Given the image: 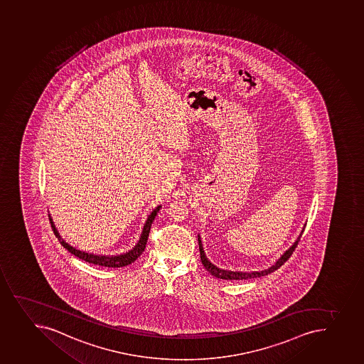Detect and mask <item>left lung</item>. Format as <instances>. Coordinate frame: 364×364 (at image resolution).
<instances>
[{
	"mask_svg": "<svg viewBox=\"0 0 364 364\" xmlns=\"http://www.w3.org/2000/svg\"><path fill=\"white\" fill-rule=\"evenodd\" d=\"M299 239H301V235L298 237V239L294 242V245L291 246L290 249L287 250V252H285L284 255H283V256L276 262V264L272 265V267H269V269H267V270L259 271V272H258V271H255V272H239V271L223 270V269H219V267L213 265V264L206 258L204 249H203V244H201L200 235H198L199 251H200V260L203 265H204L205 269H206L212 276H215V277L220 278V279H230V281H233V279H235V281H240V279H251V278L262 277V276H267V274H271V272H274V271L277 270V269H279V267H281L282 265H283V264L290 258L291 255L294 253V249L297 247Z\"/></svg>",
	"mask_w": 364,
	"mask_h": 364,
	"instance_id": "8db88e82",
	"label": "left lung"
}]
</instances>
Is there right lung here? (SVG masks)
Segmentation results:
<instances>
[{
	"label": "right lung",
	"instance_id": "1",
	"mask_svg": "<svg viewBox=\"0 0 364 364\" xmlns=\"http://www.w3.org/2000/svg\"><path fill=\"white\" fill-rule=\"evenodd\" d=\"M160 208H161V206H158V208H154L152 213L149 215V218L146 220L144 229H142L141 235H140V239H139V242H136V245H135L131 251H129V252L122 253V255H119V256H102V255H93V253L83 252L81 250L75 249L73 246L70 245L68 242H65V239L60 235L59 231H58L55 225H54V222H53L50 215H49V220H50L52 229L53 231H54V233H55L56 238L59 239V242H61V245H63L65 249L68 250L70 253H73L74 256L79 257L80 259L88 262V263L100 265V267H127V265H129V264H132L133 262L138 259L139 256H141V253L144 252V250H145L147 239H149V230H151L153 220L156 218V213L159 212Z\"/></svg>",
	"mask_w": 364,
	"mask_h": 364
}]
</instances>
